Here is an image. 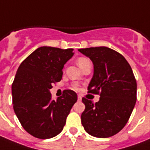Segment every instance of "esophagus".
Segmentation results:
<instances>
[{
  "instance_id": "esophagus-1",
  "label": "esophagus",
  "mask_w": 150,
  "mask_h": 150,
  "mask_svg": "<svg viewBox=\"0 0 150 150\" xmlns=\"http://www.w3.org/2000/svg\"><path fill=\"white\" fill-rule=\"evenodd\" d=\"M81 99H82V98H81V96H78V100L80 101V100H81Z\"/></svg>"
}]
</instances>
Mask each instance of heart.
I'll return each instance as SVG.
<instances>
[{
    "label": "heart",
    "instance_id": "heart-1",
    "mask_svg": "<svg viewBox=\"0 0 150 150\" xmlns=\"http://www.w3.org/2000/svg\"><path fill=\"white\" fill-rule=\"evenodd\" d=\"M89 62H91V61L88 59L85 58V57H80V58H79V59H77V65H79L80 68L83 67L85 64H87V63H89ZM74 88H75V89H77V85H74Z\"/></svg>",
    "mask_w": 150,
    "mask_h": 150
}]
</instances>
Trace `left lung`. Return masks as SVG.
I'll list each match as a JSON object with an SVG mask.
<instances>
[{
  "label": "left lung",
  "mask_w": 150,
  "mask_h": 150,
  "mask_svg": "<svg viewBox=\"0 0 150 150\" xmlns=\"http://www.w3.org/2000/svg\"><path fill=\"white\" fill-rule=\"evenodd\" d=\"M78 50L94 65L88 91L100 96L96 104L82 99L85 105L81 115L82 125L92 136H113L126 125L136 103L137 84L133 70L125 58L110 48L100 46Z\"/></svg>",
  "instance_id": "obj_1"
}]
</instances>
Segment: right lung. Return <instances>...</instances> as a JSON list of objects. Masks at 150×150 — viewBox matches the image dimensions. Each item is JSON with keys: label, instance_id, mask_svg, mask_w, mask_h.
<instances>
[{"label": "right lung", "instance_id": "add662e5", "mask_svg": "<svg viewBox=\"0 0 150 150\" xmlns=\"http://www.w3.org/2000/svg\"><path fill=\"white\" fill-rule=\"evenodd\" d=\"M73 55V49L42 46L19 66L11 87L13 109L25 130L32 136L46 139L63 130L77 95L65 90L53 100L50 90L60 81L64 65Z\"/></svg>", "mask_w": 150, "mask_h": 150}]
</instances>
